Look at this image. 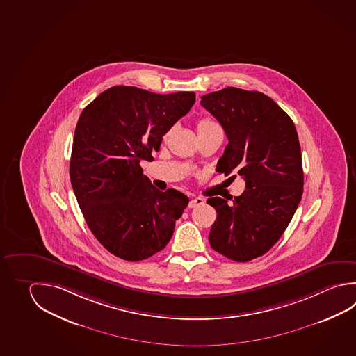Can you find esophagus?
Segmentation results:
<instances>
[{
  "label": "esophagus",
  "mask_w": 356,
  "mask_h": 356,
  "mask_svg": "<svg viewBox=\"0 0 356 356\" xmlns=\"http://www.w3.org/2000/svg\"><path fill=\"white\" fill-rule=\"evenodd\" d=\"M203 203H204V200H203V198H201V197H195V198H192V200L189 201V203H188V207H197V206H201Z\"/></svg>",
  "instance_id": "esophagus-1"
}]
</instances>
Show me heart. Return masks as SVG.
Masks as SVG:
<instances>
[{
  "label": "heart",
  "mask_w": 356,
  "mask_h": 356,
  "mask_svg": "<svg viewBox=\"0 0 356 356\" xmlns=\"http://www.w3.org/2000/svg\"><path fill=\"white\" fill-rule=\"evenodd\" d=\"M214 127H217V124L212 122L211 119H208V118H204V119H201L200 122H198V131H203V130L212 129Z\"/></svg>",
  "instance_id": "b5f03b06"
}]
</instances>
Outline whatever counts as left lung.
Instances as JSON below:
<instances>
[{
	"mask_svg": "<svg viewBox=\"0 0 356 356\" xmlns=\"http://www.w3.org/2000/svg\"><path fill=\"white\" fill-rule=\"evenodd\" d=\"M201 104L228 138L216 170L237 173L246 181V189L231 204L220 197L208 198L217 212L208 239L227 259L247 262L277 242L301 201L304 172L298 131L291 118L259 91L229 86L203 95Z\"/></svg>",
	"mask_w": 356,
	"mask_h": 356,
	"instance_id": "obj_1",
	"label": "left lung"
}]
</instances>
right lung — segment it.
Here are the masks:
<instances>
[{
  "label": "right lung",
  "instance_id": "obj_1",
  "mask_svg": "<svg viewBox=\"0 0 356 356\" xmlns=\"http://www.w3.org/2000/svg\"><path fill=\"white\" fill-rule=\"evenodd\" d=\"M195 102L193 91L154 94L118 85L103 91L79 118L70 179L95 238L125 261L149 259L167 246L186 194L158 191L143 175L163 136Z\"/></svg>",
  "mask_w": 356,
  "mask_h": 356
}]
</instances>
